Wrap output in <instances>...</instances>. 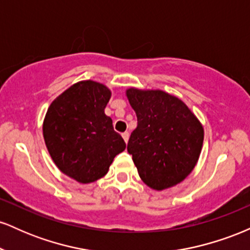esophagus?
I'll use <instances>...</instances> for the list:
<instances>
[{
    "instance_id": "1",
    "label": "esophagus",
    "mask_w": 250,
    "mask_h": 250,
    "mask_svg": "<svg viewBox=\"0 0 250 250\" xmlns=\"http://www.w3.org/2000/svg\"><path fill=\"white\" fill-rule=\"evenodd\" d=\"M122 137H123V140L125 141V143H127L128 140H129V133H128V131H125V133H122Z\"/></svg>"
}]
</instances>
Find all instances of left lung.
Listing matches in <instances>:
<instances>
[{"label":"left lung","mask_w":250,"mask_h":250,"mask_svg":"<svg viewBox=\"0 0 250 250\" xmlns=\"http://www.w3.org/2000/svg\"><path fill=\"white\" fill-rule=\"evenodd\" d=\"M128 101L137 116L127 150L148 187L163 190L193 171L203 145V127L179 97L162 90L129 88Z\"/></svg>","instance_id":"8db88e82"}]
</instances>
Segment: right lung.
Returning <instances> with one entry per match:
<instances>
[{
    "label": "right lung",
    "mask_w": 250,
    "mask_h": 250,
    "mask_svg": "<svg viewBox=\"0 0 250 250\" xmlns=\"http://www.w3.org/2000/svg\"><path fill=\"white\" fill-rule=\"evenodd\" d=\"M111 91L102 83L80 81L51 102L43 137L56 167L80 183L108 173L114 157L125 149L122 136L104 114Z\"/></svg>",
    "instance_id": "obj_1"
}]
</instances>
